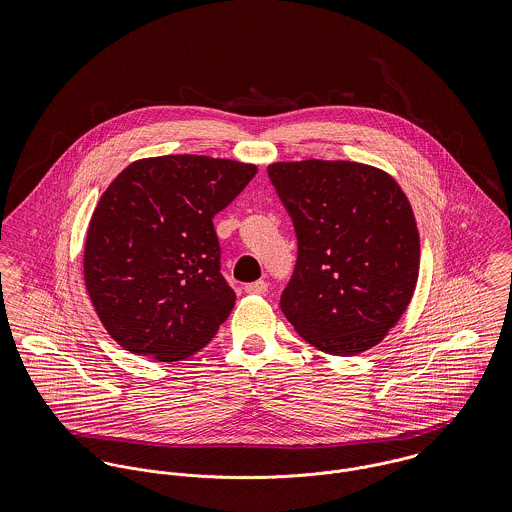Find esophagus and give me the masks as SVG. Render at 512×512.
Instances as JSON below:
<instances>
[{
  "mask_svg": "<svg viewBox=\"0 0 512 512\" xmlns=\"http://www.w3.org/2000/svg\"><path fill=\"white\" fill-rule=\"evenodd\" d=\"M244 290L248 293H266L268 292V284L264 280H258V282H252V284H246Z\"/></svg>",
  "mask_w": 512,
  "mask_h": 512,
  "instance_id": "34e87169",
  "label": "esophagus"
}]
</instances>
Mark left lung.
I'll return each instance as SVG.
<instances>
[{
	"instance_id": "1",
	"label": "left lung",
	"mask_w": 512,
	"mask_h": 512,
	"mask_svg": "<svg viewBox=\"0 0 512 512\" xmlns=\"http://www.w3.org/2000/svg\"><path fill=\"white\" fill-rule=\"evenodd\" d=\"M268 175L297 238L284 315L323 353L374 347L418 282L420 236L406 195L388 173L353 161H282Z\"/></svg>"
}]
</instances>
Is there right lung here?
Returning <instances> with one entry per match:
<instances>
[{"mask_svg": "<svg viewBox=\"0 0 512 512\" xmlns=\"http://www.w3.org/2000/svg\"><path fill=\"white\" fill-rule=\"evenodd\" d=\"M256 171L230 159L163 155L134 161L110 183L88 226L84 282L118 345L173 363L215 337L236 293L220 274L213 219Z\"/></svg>", "mask_w": 512, "mask_h": 512, "instance_id": "right-lung-1", "label": "right lung"}]
</instances>
